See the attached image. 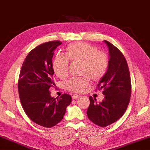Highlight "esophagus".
I'll list each match as a JSON object with an SVG mask.
<instances>
[{
    "instance_id": "34e87169",
    "label": "esophagus",
    "mask_w": 150,
    "mask_h": 150,
    "mask_svg": "<svg viewBox=\"0 0 150 150\" xmlns=\"http://www.w3.org/2000/svg\"><path fill=\"white\" fill-rule=\"evenodd\" d=\"M79 97H80V95H78V94H74L72 96V99L76 100V99H77V98H79Z\"/></svg>"
}]
</instances>
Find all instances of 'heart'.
<instances>
[{"label":"heart","mask_w":150,"mask_h":150,"mask_svg":"<svg viewBox=\"0 0 150 150\" xmlns=\"http://www.w3.org/2000/svg\"><path fill=\"white\" fill-rule=\"evenodd\" d=\"M69 60L82 63V75L87 76L94 82L102 79L108 68V59L105 53L98 52L97 48L90 44L74 43L66 48L65 56L58 54L54 59L53 70L61 79L67 76ZM87 76L71 78L65 83V88L75 92L83 91L90 82Z\"/></svg>","instance_id":"heart-1"}]
</instances>
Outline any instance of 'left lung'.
Wrapping results in <instances>:
<instances>
[{"instance_id":"8db88e82","label":"left lung","mask_w":150,"mask_h":150,"mask_svg":"<svg viewBox=\"0 0 150 150\" xmlns=\"http://www.w3.org/2000/svg\"><path fill=\"white\" fill-rule=\"evenodd\" d=\"M109 50L108 68L100 80L98 89H103L104 99L98 103L90 96L87 115L90 121L100 127H106L118 120L128 106L131 96L130 75L122 53L108 41L104 40Z\"/></svg>"}]
</instances>
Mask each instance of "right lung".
Returning a JSON list of instances; mask_svg holds the SVG:
<instances>
[{"label":"right lung","mask_w":150,"mask_h":150,"mask_svg":"<svg viewBox=\"0 0 150 150\" xmlns=\"http://www.w3.org/2000/svg\"><path fill=\"white\" fill-rule=\"evenodd\" d=\"M61 44L51 41L36 46L27 55L20 72L18 90L22 106L32 121L45 127L59 123L72 102L69 94H64L59 99L50 96V88L55 85L52 57Z\"/></svg>","instance_id":"add662e5"}]
</instances>
